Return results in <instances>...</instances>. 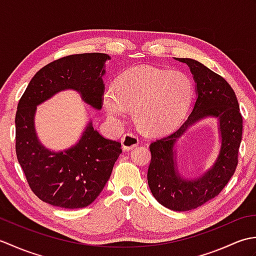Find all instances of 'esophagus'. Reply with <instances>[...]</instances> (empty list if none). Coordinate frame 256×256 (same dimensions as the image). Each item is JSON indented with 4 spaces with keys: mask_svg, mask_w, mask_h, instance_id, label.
I'll return each instance as SVG.
<instances>
[{
    "mask_svg": "<svg viewBox=\"0 0 256 256\" xmlns=\"http://www.w3.org/2000/svg\"><path fill=\"white\" fill-rule=\"evenodd\" d=\"M121 142H122L123 150H128L136 148V146L138 145V138L136 136V135H134L133 133H126L125 135H123Z\"/></svg>",
    "mask_w": 256,
    "mask_h": 256,
    "instance_id": "obj_1",
    "label": "esophagus"
}]
</instances>
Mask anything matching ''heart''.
<instances>
[{"instance_id":"b5f03b06","label":"heart","mask_w":256,"mask_h":256,"mask_svg":"<svg viewBox=\"0 0 256 256\" xmlns=\"http://www.w3.org/2000/svg\"><path fill=\"white\" fill-rule=\"evenodd\" d=\"M187 74L152 66L130 68L103 92L108 116L122 121L132 112L134 123L145 134H158L174 126L186 113L192 98Z\"/></svg>"}]
</instances>
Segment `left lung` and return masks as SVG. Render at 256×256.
I'll use <instances>...</instances> for the list:
<instances>
[{
	"label": "left lung",
	"instance_id": "obj_1",
	"mask_svg": "<svg viewBox=\"0 0 256 256\" xmlns=\"http://www.w3.org/2000/svg\"><path fill=\"white\" fill-rule=\"evenodd\" d=\"M176 60L188 64L196 82L197 99L186 122L177 131L150 145L152 160L148 182L160 204L174 211H188L216 197L233 176L238 165L243 120L234 91L221 76L194 59ZM206 117L218 118L222 135L220 155L214 166L202 176L184 178L178 170L173 146L187 128Z\"/></svg>",
	"mask_w": 256,
	"mask_h": 256
}]
</instances>
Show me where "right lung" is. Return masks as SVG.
<instances>
[{
    "instance_id": "add662e5",
    "label": "right lung",
    "mask_w": 256,
    "mask_h": 256,
    "mask_svg": "<svg viewBox=\"0 0 256 256\" xmlns=\"http://www.w3.org/2000/svg\"><path fill=\"white\" fill-rule=\"evenodd\" d=\"M111 57L90 52L70 55L37 72L22 96L15 116L16 155L32 192L46 204L66 209L94 202L122 153L121 143L103 138L90 121L77 144L62 152L46 148L35 130L36 108L64 90L78 91L82 100L100 110Z\"/></svg>"
}]
</instances>
